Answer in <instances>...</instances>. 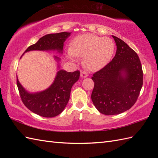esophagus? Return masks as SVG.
<instances>
[{"mask_svg": "<svg viewBox=\"0 0 158 158\" xmlns=\"http://www.w3.org/2000/svg\"><path fill=\"white\" fill-rule=\"evenodd\" d=\"M88 76V74L85 71H81V77L82 78H86Z\"/></svg>", "mask_w": 158, "mask_h": 158, "instance_id": "34e87169", "label": "esophagus"}]
</instances>
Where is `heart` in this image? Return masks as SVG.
<instances>
[{
    "label": "heart",
    "mask_w": 158,
    "mask_h": 158,
    "mask_svg": "<svg viewBox=\"0 0 158 158\" xmlns=\"http://www.w3.org/2000/svg\"><path fill=\"white\" fill-rule=\"evenodd\" d=\"M115 51V44L109 37H100L93 34H83L73 40L67 56L72 61L83 57V64L87 69L96 71L104 68L111 60Z\"/></svg>",
    "instance_id": "heart-1"
}]
</instances>
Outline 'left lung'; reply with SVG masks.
<instances>
[{
	"label": "left lung",
	"instance_id": "obj_1",
	"mask_svg": "<svg viewBox=\"0 0 158 158\" xmlns=\"http://www.w3.org/2000/svg\"><path fill=\"white\" fill-rule=\"evenodd\" d=\"M112 36L117 45L115 56L92 77V100L97 110L106 115L130 109L143 86L142 66L137 53L122 39Z\"/></svg>",
	"mask_w": 158,
	"mask_h": 158
}]
</instances>
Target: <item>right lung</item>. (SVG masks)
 <instances>
[{
	"label": "right lung",
	"instance_id": "add662e5",
	"mask_svg": "<svg viewBox=\"0 0 158 158\" xmlns=\"http://www.w3.org/2000/svg\"><path fill=\"white\" fill-rule=\"evenodd\" d=\"M70 34L71 32H63L46 35L28 48L24 53L53 51L62 54L64 43ZM53 57L58 63V72L52 85L43 91L28 92L19 83L17 76V85L23 103L32 112L44 117H56L63 111L69 100L72 86L78 81L80 75L79 70L70 73L60 69L61 59L56 56Z\"/></svg>",
	"mask_w": 158,
	"mask_h": 158
}]
</instances>
